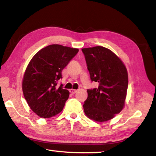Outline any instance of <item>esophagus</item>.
<instances>
[{
    "mask_svg": "<svg viewBox=\"0 0 156 156\" xmlns=\"http://www.w3.org/2000/svg\"><path fill=\"white\" fill-rule=\"evenodd\" d=\"M76 91H77V90H75V89H69V92H70V93H72V94H75L76 93Z\"/></svg>",
    "mask_w": 156,
    "mask_h": 156,
    "instance_id": "34e87169",
    "label": "esophagus"
}]
</instances>
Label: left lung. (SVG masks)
I'll return each instance as SVG.
<instances>
[{"label":"left lung","mask_w":156,"mask_h":156,"mask_svg":"<svg viewBox=\"0 0 156 156\" xmlns=\"http://www.w3.org/2000/svg\"><path fill=\"white\" fill-rule=\"evenodd\" d=\"M91 81L98 87L88 89L83 108L88 118L97 122L111 120L124 108L129 78L124 64L116 55L105 47L82 49Z\"/></svg>","instance_id":"left-lung-1"}]
</instances>
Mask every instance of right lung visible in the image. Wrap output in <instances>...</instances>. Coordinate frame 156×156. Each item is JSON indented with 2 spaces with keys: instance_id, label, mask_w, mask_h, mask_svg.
I'll use <instances>...</instances> for the list:
<instances>
[{
  "instance_id": "right-lung-1",
  "label": "right lung",
  "mask_w": 156,
  "mask_h": 156,
  "mask_svg": "<svg viewBox=\"0 0 156 156\" xmlns=\"http://www.w3.org/2000/svg\"><path fill=\"white\" fill-rule=\"evenodd\" d=\"M78 48L48 45L35 54L27 65L22 80L23 96L38 116L48 118L63 110L69 92L57 86L62 72L78 52Z\"/></svg>"
}]
</instances>
